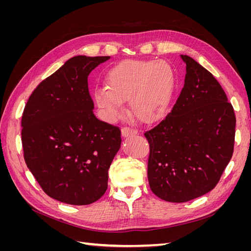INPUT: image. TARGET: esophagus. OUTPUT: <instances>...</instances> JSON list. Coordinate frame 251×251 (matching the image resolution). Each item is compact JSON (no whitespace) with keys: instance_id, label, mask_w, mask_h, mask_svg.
<instances>
[{"instance_id":"obj_1","label":"esophagus","mask_w":251,"mask_h":251,"mask_svg":"<svg viewBox=\"0 0 251 251\" xmlns=\"http://www.w3.org/2000/svg\"><path fill=\"white\" fill-rule=\"evenodd\" d=\"M137 130H135V128L132 127H128V126H124L121 128V135L124 136V137H128V136H132V135H136L137 134Z\"/></svg>"}]
</instances>
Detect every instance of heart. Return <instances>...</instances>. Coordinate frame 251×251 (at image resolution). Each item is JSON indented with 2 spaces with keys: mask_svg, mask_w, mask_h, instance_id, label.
Wrapping results in <instances>:
<instances>
[{
  "mask_svg": "<svg viewBox=\"0 0 251 251\" xmlns=\"http://www.w3.org/2000/svg\"><path fill=\"white\" fill-rule=\"evenodd\" d=\"M106 87L96 88L95 103L111 123L124 116V101L128 100L132 115L144 124L163 118L174 91V72L165 62L126 59L109 71Z\"/></svg>",
  "mask_w": 251,
  "mask_h": 251,
  "instance_id": "heart-1",
  "label": "heart"
}]
</instances>
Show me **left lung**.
Instances as JSON below:
<instances>
[{
	"label": "left lung",
	"mask_w": 251,
	"mask_h": 251,
	"mask_svg": "<svg viewBox=\"0 0 251 251\" xmlns=\"http://www.w3.org/2000/svg\"><path fill=\"white\" fill-rule=\"evenodd\" d=\"M184 87L170 114L144 133L148 179L159 198L182 203L214 189L233 154L235 115L221 85L187 55Z\"/></svg>",
	"instance_id": "left-lung-1"
}]
</instances>
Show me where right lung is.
<instances>
[{
	"label": "right lung",
	"mask_w": 251,
	"mask_h": 251,
	"mask_svg": "<svg viewBox=\"0 0 251 251\" xmlns=\"http://www.w3.org/2000/svg\"><path fill=\"white\" fill-rule=\"evenodd\" d=\"M109 58L67 60L33 90L23 112L25 162L43 191L63 203L91 204L108 188L121 133L94 115L88 76Z\"/></svg>",
	"instance_id": "add662e5"
}]
</instances>
